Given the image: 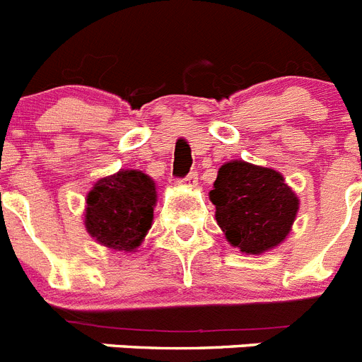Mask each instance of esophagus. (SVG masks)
<instances>
[{"mask_svg": "<svg viewBox=\"0 0 362 362\" xmlns=\"http://www.w3.org/2000/svg\"><path fill=\"white\" fill-rule=\"evenodd\" d=\"M181 183H185L187 187H196L197 185V174L196 172H190L185 179H181Z\"/></svg>", "mask_w": 362, "mask_h": 362, "instance_id": "34e87169", "label": "esophagus"}]
</instances>
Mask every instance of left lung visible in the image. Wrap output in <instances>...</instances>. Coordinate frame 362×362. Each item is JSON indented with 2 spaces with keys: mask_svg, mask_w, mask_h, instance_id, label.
<instances>
[{
  "mask_svg": "<svg viewBox=\"0 0 362 362\" xmlns=\"http://www.w3.org/2000/svg\"><path fill=\"white\" fill-rule=\"evenodd\" d=\"M209 196L228 243L245 255L280 245L298 212V197L282 174L245 160L225 163Z\"/></svg>",
  "mask_w": 362,
  "mask_h": 362,
  "instance_id": "obj_1",
  "label": "left lung"
}]
</instances>
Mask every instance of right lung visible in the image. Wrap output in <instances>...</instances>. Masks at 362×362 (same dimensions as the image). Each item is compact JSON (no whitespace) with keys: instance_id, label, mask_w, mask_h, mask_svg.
Returning <instances> with one entry per match:
<instances>
[{"instance_id":"add662e5","label":"right lung","mask_w":362,"mask_h":362,"mask_svg":"<svg viewBox=\"0 0 362 362\" xmlns=\"http://www.w3.org/2000/svg\"><path fill=\"white\" fill-rule=\"evenodd\" d=\"M156 202V183L150 175L120 170L98 179L88 194L86 230L107 249L134 252L150 230Z\"/></svg>"}]
</instances>
